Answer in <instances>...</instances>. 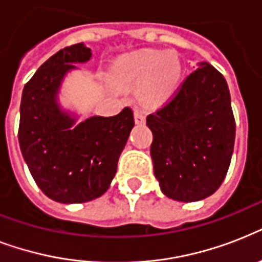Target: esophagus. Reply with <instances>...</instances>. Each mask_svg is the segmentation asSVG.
I'll use <instances>...</instances> for the list:
<instances>
[{
	"label": "esophagus",
	"instance_id": "34e87169",
	"mask_svg": "<svg viewBox=\"0 0 262 262\" xmlns=\"http://www.w3.org/2000/svg\"><path fill=\"white\" fill-rule=\"evenodd\" d=\"M135 121L137 125H143V123L145 122V115H144L143 111L139 110V108H136L135 110Z\"/></svg>",
	"mask_w": 262,
	"mask_h": 262
}]
</instances>
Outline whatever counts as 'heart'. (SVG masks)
<instances>
[{
  "instance_id": "obj_1",
  "label": "heart",
  "mask_w": 262,
  "mask_h": 262,
  "mask_svg": "<svg viewBox=\"0 0 262 262\" xmlns=\"http://www.w3.org/2000/svg\"><path fill=\"white\" fill-rule=\"evenodd\" d=\"M111 79L121 87H135L145 106H162L175 95L183 67L171 50L145 49L123 55L111 68Z\"/></svg>"
}]
</instances>
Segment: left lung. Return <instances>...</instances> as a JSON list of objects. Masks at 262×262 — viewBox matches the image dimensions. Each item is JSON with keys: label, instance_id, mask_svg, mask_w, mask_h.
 I'll return each instance as SVG.
<instances>
[{"label": "left lung", "instance_id": "1", "mask_svg": "<svg viewBox=\"0 0 262 262\" xmlns=\"http://www.w3.org/2000/svg\"><path fill=\"white\" fill-rule=\"evenodd\" d=\"M199 67L166 106L147 117L160 190L183 203L207 199L219 189L235 141L227 81L208 62Z\"/></svg>", "mask_w": 262, "mask_h": 262}]
</instances>
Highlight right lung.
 Wrapping results in <instances>:
<instances>
[{
  "label": "right lung",
  "instance_id": "add662e5",
  "mask_svg": "<svg viewBox=\"0 0 262 262\" xmlns=\"http://www.w3.org/2000/svg\"><path fill=\"white\" fill-rule=\"evenodd\" d=\"M92 57L84 43L47 59L23 90L18 144L39 189L62 204L87 203L108 189L119 155L135 126L125 107L114 117L94 115L83 122L58 102L65 76Z\"/></svg>",
  "mask_w": 262,
  "mask_h": 262
}]
</instances>
